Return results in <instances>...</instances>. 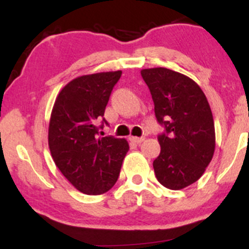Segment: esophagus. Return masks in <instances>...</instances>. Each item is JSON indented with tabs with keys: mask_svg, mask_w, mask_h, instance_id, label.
Here are the masks:
<instances>
[{
	"mask_svg": "<svg viewBox=\"0 0 249 249\" xmlns=\"http://www.w3.org/2000/svg\"><path fill=\"white\" fill-rule=\"evenodd\" d=\"M130 141L136 142V144H141L142 142L145 141L144 137H130Z\"/></svg>",
	"mask_w": 249,
	"mask_h": 249,
	"instance_id": "1",
	"label": "esophagus"
}]
</instances>
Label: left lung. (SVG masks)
<instances>
[{
    "label": "left lung",
    "mask_w": 249,
    "mask_h": 249,
    "mask_svg": "<svg viewBox=\"0 0 249 249\" xmlns=\"http://www.w3.org/2000/svg\"><path fill=\"white\" fill-rule=\"evenodd\" d=\"M154 103L157 121L166 132L158 136L160 153L153 161L162 186L182 190L206 171L215 150V130L204 91L190 77L166 69L141 71Z\"/></svg>",
    "instance_id": "8db88e82"
}]
</instances>
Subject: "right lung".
Returning a JSON list of instances; mask_svg holds the SVG:
<instances>
[{"instance_id":"add662e5","label":"right lung","mask_w":249,"mask_h":249,"mask_svg":"<svg viewBox=\"0 0 249 249\" xmlns=\"http://www.w3.org/2000/svg\"><path fill=\"white\" fill-rule=\"evenodd\" d=\"M121 76L118 70L77 77L59 91L51 111V157L70 184L89 196L112 188L128 151L126 139L101 138L96 126Z\"/></svg>"}]
</instances>
